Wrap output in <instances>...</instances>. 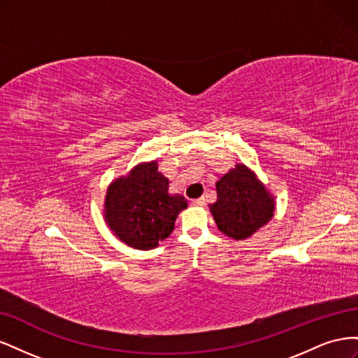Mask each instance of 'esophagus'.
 Segmentation results:
<instances>
[{"label":"esophagus","instance_id":"esophagus-1","mask_svg":"<svg viewBox=\"0 0 358 358\" xmlns=\"http://www.w3.org/2000/svg\"><path fill=\"white\" fill-rule=\"evenodd\" d=\"M192 204H194V206H204V204H206V199H204V197H200V199L192 200Z\"/></svg>","mask_w":358,"mask_h":358}]
</instances>
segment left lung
<instances>
[{
	"label": "left lung",
	"mask_w": 358,
	"mask_h": 358,
	"mask_svg": "<svg viewBox=\"0 0 358 358\" xmlns=\"http://www.w3.org/2000/svg\"><path fill=\"white\" fill-rule=\"evenodd\" d=\"M216 201L209 206L221 233L245 241L262 229L275 212V199L245 164H236L216 182Z\"/></svg>",
	"instance_id": "1"
}]
</instances>
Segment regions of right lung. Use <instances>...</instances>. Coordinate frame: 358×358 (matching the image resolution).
Returning a JSON list of instances; mask_svg holds the SVG:
<instances>
[{
	"label": "right lung",
	"mask_w": 358,
	"mask_h": 358,
	"mask_svg": "<svg viewBox=\"0 0 358 358\" xmlns=\"http://www.w3.org/2000/svg\"><path fill=\"white\" fill-rule=\"evenodd\" d=\"M187 206L185 197L169 192V179L158 171L157 161L142 162L107 188L104 220L128 246L154 249L171 234Z\"/></svg>",
	"instance_id": "right-lung-1"
}]
</instances>
